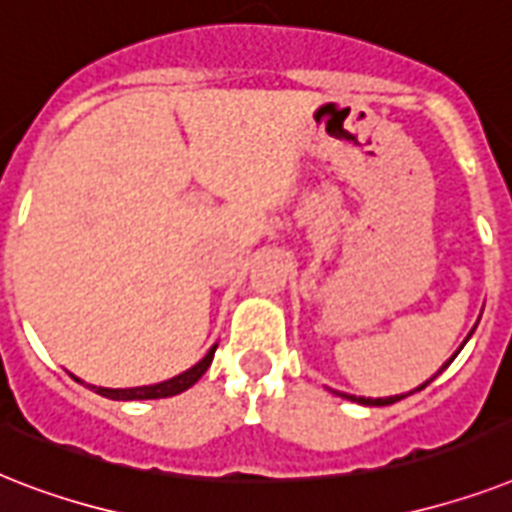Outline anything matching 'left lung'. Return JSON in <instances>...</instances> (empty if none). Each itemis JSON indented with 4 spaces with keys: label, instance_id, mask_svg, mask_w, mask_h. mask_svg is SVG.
<instances>
[{
    "label": "left lung",
    "instance_id": "left-lung-1",
    "mask_svg": "<svg viewBox=\"0 0 512 512\" xmlns=\"http://www.w3.org/2000/svg\"><path fill=\"white\" fill-rule=\"evenodd\" d=\"M470 335H473V330H470ZM470 335H468V338H470ZM468 338H465V341H468ZM460 349H463V346H460ZM460 349L455 351V357H457V354H460ZM455 357H452V359H455ZM452 359H449V362H452ZM449 362H444V367H441V370H447ZM441 370H439V372H441ZM439 372H436V375H439ZM436 375H433V378H436ZM433 378H431V380H433ZM431 380H425L423 386H418V388H415V391H420V388L428 386ZM415 391H410V394H415ZM341 396H343V399H351V402H357V404H367V407H386V404H394V402H399V399H404V396H407V394L386 396V399H365V396H351V394H341Z\"/></svg>",
    "mask_w": 512,
    "mask_h": 512
}]
</instances>
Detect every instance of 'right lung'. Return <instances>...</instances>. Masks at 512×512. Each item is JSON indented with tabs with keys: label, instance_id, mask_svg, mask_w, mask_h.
Segmentation results:
<instances>
[{
	"label": "right lung",
	"instance_id": "1",
	"mask_svg": "<svg viewBox=\"0 0 512 512\" xmlns=\"http://www.w3.org/2000/svg\"><path fill=\"white\" fill-rule=\"evenodd\" d=\"M216 343L208 349V354L200 359L198 365H192L190 370H185L182 375L171 380H163V383H155V386H137V388H97L92 386L100 396H108V399H118V402H134V399H166V396H177L182 391H187L190 386H195L200 380V375L211 367V359H214ZM79 380V378H76ZM81 383V380H79Z\"/></svg>",
	"mask_w": 512,
	"mask_h": 512
}]
</instances>
